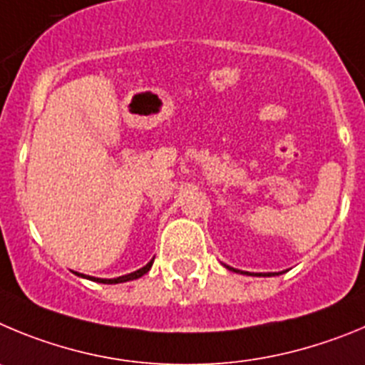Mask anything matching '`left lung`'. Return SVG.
I'll list each match as a JSON object with an SVG mask.
<instances>
[{
	"label": "left lung",
	"mask_w": 365,
	"mask_h": 365,
	"mask_svg": "<svg viewBox=\"0 0 365 365\" xmlns=\"http://www.w3.org/2000/svg\"><path fill=\"white\" fill-rule=\"evenodd\" d=\"M225 265V264H223ZM225 267L229 269V271H235V272H242V274H251V277H274V272H265V274H262V272H256V274H252V272H247V271H240V269H235V267H229V265H225ZM278 274V272H277Z\"/></svg>",
	"instance_id": "left-lung-1"
}]
</instances>
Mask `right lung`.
<instances>
[{
  "mask_svg": "<svg viewBox=\"0 0 365 365\" xmlns=\"http://www.w3.org/2000/svg\"><path fill=\"white\" fill-rule=\"evenodd\" d=\"M153 262H154V258H153V260L149 262V264L143 265L142 269H138V271H134V272H129V274H125V277L109 278V280H107V278H93V277H87V278H91V280H98V282H101V284H121V282L136 280V278L143 277V274H145V272H149V269L153 267ZM76 274H80V272H76ZM80 277H85V274H80Z\"/></svg>",
  "mask_w": 365,
  "mask_h": 365,
  "instance_id": "right-lung-1",
  "label": "right lung"
}]
</instances>
